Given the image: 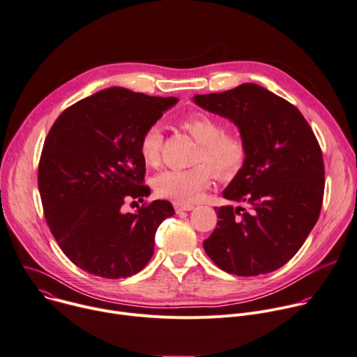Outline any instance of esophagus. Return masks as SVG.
Listing matches in <instances>:
<instances>
[{"mask_svg":"<svg viewBox=\"0 0 357 357\" xmlns=\"http://www.w3.org/2000/svg\"><path fill=\"white\" fill-rule=\"evenodd\" d=\"M174 208H175V211H176V213H179V212H183V211H192L193 208V205H190V204H182V202H174Z\"/></svg>","mask_w":357,"mask_h":357,"instance_id":"esophagus-1","label":"esophagus"}]
</instances>
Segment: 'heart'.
Instances as JSON below:
<instances>
[{
	"label": "heart",
	"mask_w": 357,
	"mask_h": 357,
	"mask_svg": "<svg viewBox=\"0 0 357 357\" xmlns=\"http://www.w3.org/2000/svg\"><path fill=\"white\" fill-rule=\"evenodd\" d=\"M185 131L199 144L195 164L190 169H168L155 181V192L162 198L178 202L197 201L211 183L212 172L219 178L232 176L239 171L246 158V144L239 134L225 132L223 123L209 115H195L182 122ZM164 135L159 125L149 126L139 141V152L149 167L158 165Z\"/></svg>",
	"instance_id": "b5f03b06"
}]
</instances>
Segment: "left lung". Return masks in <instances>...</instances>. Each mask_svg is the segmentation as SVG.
<instances>
[{"mask_svg":"<svg viewBox=\"0 0 357 357\" xmlns=\"http://www.w3.org/2000/svg\"><path fill=\"white\" fill-rule=\"evenodd\" d=\"M201 108L232 121L246 144L243 165L222 195L245 206L215 208L204 249L238 276L273 272L296 255L320 215L325 165L301 111L256 84L195 95Z\"/></svg>","mask_w":357,"mask_h":357,"instance_id":"1","label":"left lung"}]
</instances>
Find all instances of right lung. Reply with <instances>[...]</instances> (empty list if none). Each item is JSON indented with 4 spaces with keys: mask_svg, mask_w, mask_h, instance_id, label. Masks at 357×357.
Masks as SVG:
<instances>
[{
    "mask_svg": "<svg viewBox=\"0 0 357 357\" xmlns=\"http://www.w3.org/2000/svg\"><path fill=\"white\" fill-rule=\"evenodd\" d=\"M178 98L107 88L63 111L45 138L38 189L56 243L82 271L105 279L138 273L153 255L168 201L123 213L122 205L149 197L139 152L144 132Z\"/></svg>",
    "mask_w": 357,
    "mask_h": 357,
    "instance_id": "obj_1",
    "label": "right lung"
}]
</instances>
